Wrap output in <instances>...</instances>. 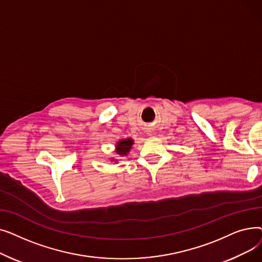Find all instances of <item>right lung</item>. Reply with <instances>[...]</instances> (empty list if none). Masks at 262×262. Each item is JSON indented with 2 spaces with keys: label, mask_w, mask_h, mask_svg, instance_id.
<instances>
[{
  "label": "right lung",
  "mask_w": 262,
  "mask_h": 262,
  "mask_svg": "<svg viewBox=\"0 0 262 262\" xmlns=\"http://www.w3.org/2000/svg\"><path fill=\"white\" fill-rule=\"evenodd\" d=\"M133 142H134V140H132V139H124V140L119 141L117 144V150H116L117 154H119L121 156L126 155L129 152V149L133 145Z\"/></svg>",
  "instance_id": "1"
}]
</instances>
